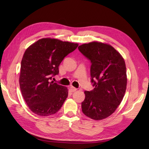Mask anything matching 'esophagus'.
Masks as SVG:
<instances>
[{"label":"esophagus","mask_w":149,"mask_h":149,"mask_svg":"<svg viewBox=\"0 0 149 149\" xmlns=\"http://www.w3.org/2000/svg\"><path fill=\"white\" fill-rule=\"evenodd\" d=\"M70 89L72 92H74V91H75L77 90V88H74V87H73V86H70Z\"/></svg>","instance_id":"esophagus-1"}]
</instances>
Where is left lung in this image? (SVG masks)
I'll list each match as a JSON object with an SVG mask.
<instances>
[{
    "instance_id": "8db88e82",
    "label": "left lung",
    "mask_w": 149,
    "mask_h": 149,
    "mask_svg": "<svg viewBox=\"0 0 149 149\" xmlns=\"http://www.w3.org/2000/svg\"><path fill=\"white\" fill-rule=\"evenodd\" d=\"M91 63V83L94 89L84 91L81 103L85 115L96 120L107 118L121 103L127 86L124 59L108 44L91 42L78 47Z\"/></svg>"
}]
</instances>
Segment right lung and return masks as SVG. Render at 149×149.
Returning <instances> with one entry per match:
<instances>
[{
    "label": "right lung",
    "instance_id": "right-lung-1",
    "mask_svg": "<svg viewBox=\"0 0 149 149\" xmlns=\"http://www.w3.org/2000/svg\"><path fill=\"white\" fill-rule=\"evenodd\" d=\"M77 43L57 39L38 40L25 52L19 79L22 95L29 109L38 115L57 113L68 97L66 87L52 81L59 74V66Z\"/></svg>",
    "mask_w": 149,
    "mask_h": 149
}]
</instances>
